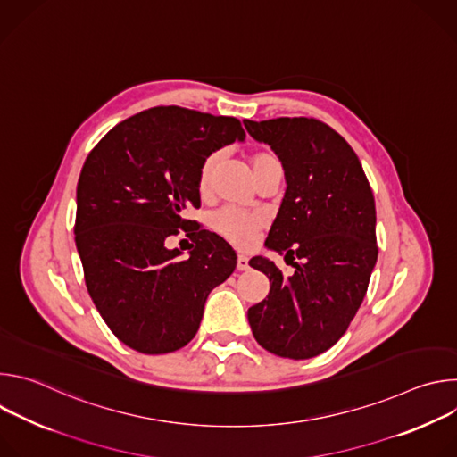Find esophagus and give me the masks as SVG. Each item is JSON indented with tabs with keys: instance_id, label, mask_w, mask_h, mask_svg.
<instances>
[{
	"instance_id": "34e87169",
	"label": "esophagus",
	"mask_w": 457,
	"mask_h": 457,
	"mask_svg": "<svg viewBox=\"0 0 457 457\" xmlns=\"http://www.w3.org/2000/svg\"><path fill=\"white\" fill-rule=\"evenodd\" d=\"M237 270L238 271H247L249 270V258L245 254L237 256Z\"/></svg>"
}]
</instances>
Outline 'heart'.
<instances>
[{
    "mask_svg": "<svg viewBox=\"0 0 457 457\" xmlns=\"http://www.w3.org/2000/svg\"><path fill=\"white\" fill-rule=\"evenodd\" d=\"M220 155H222L220 152H212L210 155L204 157V161L199 168L201 193H208L212 189L215 173L220 164ZM271 159H275V155H271L268 152L254 154L251 157V166H253L254 173L262 168V164H266ZM262 224H264V220L260 215L244 212L235 206H224L212 215V228L219 235H222L226 240H229L231 244H235L238 247H251L254 244V238H256L260 228H262Z\"/></svg>",
    "mask_w": 457,
    "mask_h": 457,
    "instance_id": "1",
    "label": "heart"
}]
</instances>
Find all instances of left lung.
<instances>
[{
    "label": "left lung",
    "mask_w": 457,
    "mask_h": 457,
    "mask_svg": "<svg viewBox=\"0 0 457 457\" xmlns=\"http://www.w3.org/2000/svg\"><path fill=\"white\" fill-rule=\"evenodd\" d=\"M244 126L282 161L287 187L266 245L295 268L284 277L268 258L249 260L271 289L247 320L266 351L307 360L344 337L363 302L378 258L374 195L354 150L325 122L278 117Z\"/></svg>",
    "instance_id": "8db88e82"
}]
</instances>
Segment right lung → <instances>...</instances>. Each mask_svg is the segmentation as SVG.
<instances>
[{
    "mask_svg": "<svg viewBox=\"0 0 457 457\" xmlns=\"http://www.w3.org/2000/svg\"><path fill=\"white\" fill-rule=\"evenodd\" d=\"M244 137L235 117L155 106L113 126L87 157L76 245L87 289L124 345L143 354L184 347L212 289L235 271L229 244L182 213L201 206L204 157ZM179 228L195 244L186 259L165 247Z\"/></svg>",
    "mask_w": 457,
    "mask_h": 457,
    "instance_id": "obj_1",
    "label": "right lung"
}]
</instances>
